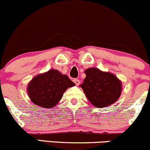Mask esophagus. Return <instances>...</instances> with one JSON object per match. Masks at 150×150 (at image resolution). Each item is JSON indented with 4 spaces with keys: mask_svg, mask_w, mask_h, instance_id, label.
<instances>
[{
    "mask_svg": "<svg viewBox=\"0 0 150 150\" xmlns=\"http://www.w3.org/2000/svg\"><path fill=\"white\" fill-rule=\"evenodd\" d=\"M73 82L75 83V85H80V81L78 80V79H74Z\"/></svg>",
    "mask_w": 150,
    "mask_h": 150,
    "instance_id": "esophagus-1",
    "label": "esophagus"
}]
</instances>
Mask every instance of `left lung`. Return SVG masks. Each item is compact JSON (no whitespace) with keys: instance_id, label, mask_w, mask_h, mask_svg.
<instances>
[{"instance_id":"left-lung-1","label":"left lung","mask_w":150,"mask_h":150,"mask_svg":"<svg viewBox=\"0 0 150 150\" xmlns=\"http://www.w3.org/2000/svg\"><path fill=\"white\" fill-rule=\"evenodd\" d=\"M86 78L80 85L89 101L97 108L115 103L122 93V83L115 75L90 67L85 71Z\"/></svg>"}]
</instances>
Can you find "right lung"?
Wrapping results in <instances>:
<instances>
[{"mask_svg":"<svg viewBox=\"0 0 150 150\" xmlns=\"http://www.w3.org/2000/svg\"><path fill=\"white\" fill-rule=\"evenodd\" d=\"M75 85L66 75L57 70L39 74L28 85V94L36 105L44 108H53L61 100L64 92Z\"/></svg>","mask_w":150,"mask_h":150,"instance_id":"add662e5","label":"right lung"}]
</instances>
